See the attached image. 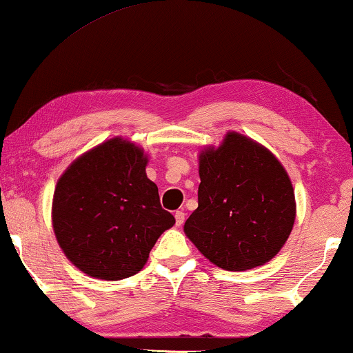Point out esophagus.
Here are the masks:
<instances>
[{"label":"esophagus","instance_id":"esophagus-1","mask_svg":"<svg viewBox=\"0 0 353 353\" xmlns=\"http://www.w3.org/2000/svg\"><path fill=\"white\" fill-rule=\"evenodd\" d=\"M175 220H176V225H178V226L185 223V212H183V210H176V212H175Z\"/></svg>","mask_w":353,"mask_h":353}]
</instances>
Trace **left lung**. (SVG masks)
Listing matches in <instances>:
<instances>
[{
	"mask_svg": "<svg viewBox=\"0 0 353 353\" xmlns=\"http://www.w3.org/2000/svg\"><path fill=\"white\" fill-rule=\"evenodd\" d=\"M197 209L185 233L197 249L230 272L267 263L291 234L294 190L276 157L243 134L228 133L199 157Z\"/></svg>",
	"mask_w": 353,
	"mask_h": 353,
	"instance_id": "obj_1",
	"label": "left lung"
}]
</instances>
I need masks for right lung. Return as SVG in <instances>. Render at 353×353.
Here are the masks:
<instances>
[{"instance_id": "right-lung-1", "label": "right lung", "mask_w": 353, "mask_h": 353, "mask_svg": "<svg viewBox=\"0 0 353 353\" xmlns=\"http://www.w3.org/2000/svg\"><path fill=\"white\" fill-rule=\"evenodd\" d=\"M148 159L114 138L72 163L57 181L52 228L67 259L101 279H123L144 267L175 216L163 210Z\"/></svg>"}]
</instances>
